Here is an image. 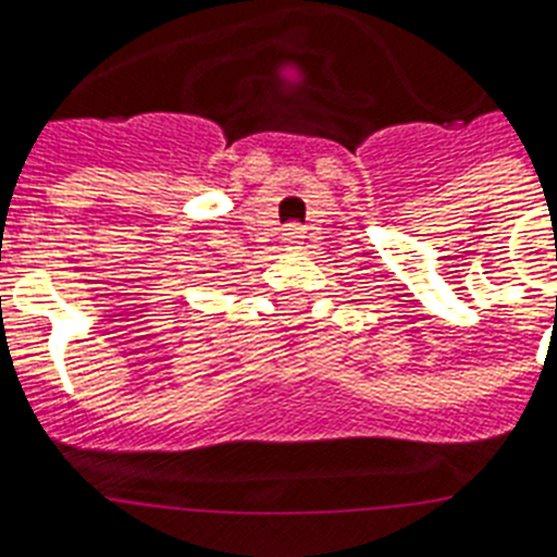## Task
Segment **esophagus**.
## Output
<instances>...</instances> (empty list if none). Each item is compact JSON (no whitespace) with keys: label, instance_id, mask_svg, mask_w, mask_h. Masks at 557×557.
Masks as SVG:
<instances>
[{"label":"esophagus","instance_id":"esophagus-1","mask_svg":"<svg viewBox=\"0 0 557 557\" xmlns=\"http://www.w3.org/2000/svg\"><path fill=\"white\" fill-rule=\"evenodd\" d=\"M282 242L290 247V250H299V244L305 242V226L299 224H287L282 230Z\"/></svg>","mask_w":557,"mask_h":557}]
</instances>
